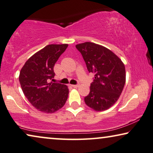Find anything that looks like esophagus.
I'll use <instances>...</instances> for the list:
<instances>
[{"label": "esophagus", "mask_w": 153, "mask_h": 153, "mask_svg": "<svg viewBox=\"0 0 153 153\" xmlns=\"http://www.w3.org/2000/svg\"><path fill=\"white\" fill-rule=\"evenodd\" d=\"M71 87H74V88H77V87H78V85H71Z\"/></svg>", "instance_id": "esophagus-1"}]
</instances>
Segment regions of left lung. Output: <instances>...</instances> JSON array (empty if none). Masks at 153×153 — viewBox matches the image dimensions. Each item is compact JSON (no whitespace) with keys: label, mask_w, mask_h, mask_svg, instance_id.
<instances>
[{"label":"left lung","mask_w":153,"mask_h":153,"mask_svg":"<svg viewBox=\"0 0 153 153\" xmlns=\"http://www.w3.org/2000/svg\"><path fill=\"white\" fill-rule=\"evenodd\" d=\"M89 73L94 74L86 105L97 111H105L119 100L126 84L123 62L112 51L95 43L77 44Z\"/></svg>","instance_id":"8db88e82"}]
</instances>
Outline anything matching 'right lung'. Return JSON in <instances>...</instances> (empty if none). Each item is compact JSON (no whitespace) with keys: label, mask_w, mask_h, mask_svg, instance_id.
I'll return each instance as SVG.
<instances>
[{"label":"right lung","mask_w":153,"mask_h":153,"mask_svg":"<svg viewBox=\"0 0 153 153\" xmlns=\"http://www.w3.org/2000/svg\"><path fill=\"white\" fill-rule=\"evenodd\" d=\"M68 44H49L27 60L21 69L19 82L25 97L39 111L51 114L65 105L68 88L59 83L49 82L55 76V64Z\"/></svg>","instance_id":"right-lung-1"}]
</instances>
